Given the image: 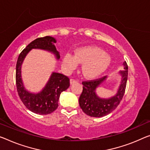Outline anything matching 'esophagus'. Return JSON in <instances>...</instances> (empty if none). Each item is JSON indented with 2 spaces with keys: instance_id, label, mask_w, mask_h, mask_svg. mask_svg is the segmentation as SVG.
<instances>
[{
  "instance_id": "esophagus-1",
  "label": "esophagus",
  "mask_w": 150,
  "mask_h": 150,
  "mask_svg": "<svg viewBox=\"0 0 150 150\" xmlns=\"http://www.w3.org/2000/svg\"><path fill=\"white\" fill-rule=\"evenodd\" d=\"M70 84L72 85V84H74V83H76V82H78V81H77V80H74V79H71V80H70Z\"/></svg>"
}]
</instances>
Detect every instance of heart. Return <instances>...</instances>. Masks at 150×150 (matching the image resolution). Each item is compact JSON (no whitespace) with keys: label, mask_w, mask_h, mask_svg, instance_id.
Returning a JSON list of instances; mask_svg holds the SVG:
<instances>
[{"label":"heart","mask_w":150,"mask_h":150,"mask_svg":"<svg viewBox=\"0 0 150 150\" xmlns=\"http://www.w3.org/2000/svg\"><path fill=\"white\" fill-rule=\"evenodd\" d=\"M82 63V72L84 77L94 79L104 73L111 63V57L102 48L88 45L78 48L74 56L66 54L62 59V66L66 72L73 71Z\"/></svg>","instance_id":"obj_1"}]
</instances>
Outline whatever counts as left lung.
Wrapping results in <instances>:
<instances>
[{
    "instance_id": "left-lung-1",
    "label": "left lung",
    "mask_w": 150,
    "mask_h": 150,
    "mask_svg": "<svg viewBox=\"0 0 150 150\" xmlns=\"http://www.w3.org/2000/svg\"><path fill=\"white\" fill-rule=\"evenodd\" d=\"M123 70L119 72L121 80L117 93L110 97H100L96 93V89L106 82L107 76L82 82L83 90L79 98V105L85 114L90 117H102L113 111L119 105L125 93L128 76V66L126 62H123Z\"/></svg>"
}]
</instances>
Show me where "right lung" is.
Listing matches in <instances>:
<instances>
[{"label":"right lung","instance_id":"1","mask_svg":"<svg viewBox=\"0 0 150 150\" xmlns=\"http://www.w3.org/2000/svg\"><path fill=\"white\" fill-rule=\"evenodd\" d=\"M56 38L51 36L38 38L23 50L18 57L16 66V84L21 100L29 110L39 115L52 113L58 107L60 94L70 86V80L66 76L53 72L45 86L38 93H32L25 88L21 76V67L24 59L31 50H41L52 53L57 60L60 58L55 43Z\"/></svg>","mask_w":150,"mask_h":150}]
</instances>
